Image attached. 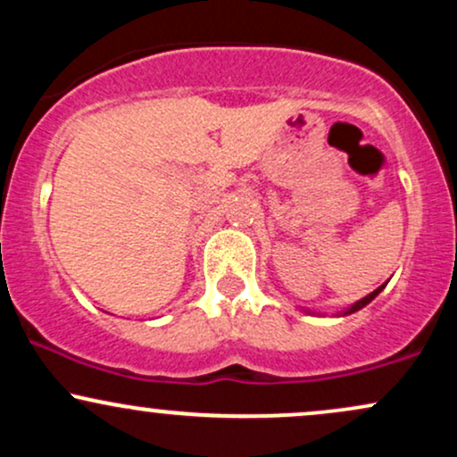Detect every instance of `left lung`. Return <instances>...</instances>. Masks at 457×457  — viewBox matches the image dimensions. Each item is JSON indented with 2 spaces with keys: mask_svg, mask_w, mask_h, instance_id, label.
Masks as SVG:
<instances>
[{
  "mask_svg": "<svg viewBox=\"0 0 457 457\" xmlns=\"http://www.w3.org/2000/svg\"><path fill=\"white\" fill-rule=\"evenodd\" d=\"M382 287H385V286L376 287V290H374V292H371V295H367L365 298H361V301H359V303H356V305H353V307H350V309H345V312H344V316H345V313H354V312H359V309H363V307L367 305V303H371V301H374V298H376V296H378V295H380V292H382Z\"/></svg>",
  "mask_w": 457,
  "mask_h": 457,
  "instance_id": "1",
  "label": "left lung"
}]
</instances>
